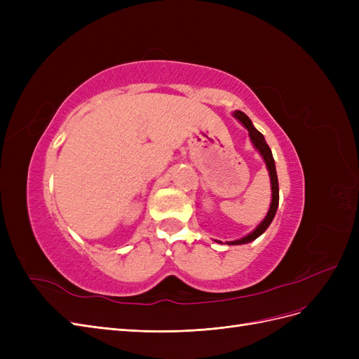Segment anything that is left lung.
I'll return each instance as SVG.
<instances>
[{"label": "left lung", "mask_w": 359, "mask_h": 359, "mask_svg": "<svg viewBox=\"0 0 359 359\" xmlns=\"http://www.w3.org/2000/svg\"><path fill=\"white\" fill-rule=\"evenodd\" d=\"M232 115L247 128L250 140H252L253 147L257 149V153L262 156V158L265 161V166L268 169L269 181H271V203H269V210L265 215V219L257 224V227L253 232H250L248 235L240 238V240L227 241V245H241V244H247V243L255 241L256 238H259L268 229V226L271 224V222L274 220V215H276L277 208H278V178H277V170H276V163H274L273 153H271V149L266 144L264 135L260 133L259 130H256V127L252 123V119H250L244 112L235 111ZM217 243H220V241H217Z\"/></svg>", "instance_id": "left-lung-1"}]
</instances>
